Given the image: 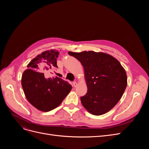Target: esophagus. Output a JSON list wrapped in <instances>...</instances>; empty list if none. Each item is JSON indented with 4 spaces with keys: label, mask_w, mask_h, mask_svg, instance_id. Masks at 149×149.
<instances>
[{
    "label": "esophagus",
    "mask_w": 149,
    "mask_h": 149,
    "mask_svg": "<svg viewBox=\"0 0 149 149\" xmlns=\"http://www.w3.org/2000/svg\"><path fill=\"white\" fill-rule=\"evenodd\" d=\"M73 86L74 87H76V86H77V83H76V81H74L73 83Z\"/></svg>",
    "instance_id": "1"
}]
</instances>
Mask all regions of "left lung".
I'll list each match as a JSON object with an SVG mask.
<instances>
[{
  "label": "left lung",
  "mask_w": 149,
  "mask_h": 149,
  "mask_svg": "<svg viewBox=\"0 0 149 149\" xmlns=\"http://www.w3.org/2000/svg\"><path fill=\"white\" fill-rule=\"evenodd\" d=\"M83 65L88 88L81 102L90 113L100 116L112 109L127 84L125 71L119 61L107 53L84 51L68 53Z\"/></svg>",
  "instance_id": "1"
}]
</instances>
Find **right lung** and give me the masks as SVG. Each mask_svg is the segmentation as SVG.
Masks as SVG:
<instances>
[{"mask_svg":"<svg viewBox=\"0 0 149 149\" xmlns=\"http://www.w3.org/2000/svg\"><path fill=\"white\" fill-rule=\"evenodd\" d=\"M59 53L51 49L40 54L29 63L28 69L22 75V86L26 99L41 111L48 112L57 107L72 88L69 83L60 78H46L44 73L35 71L58 68L56 58Z\"/></svg>","mask_w":149,"mask_h":149,"instance_id":"obj_1","label":"right lung"}]
</instances>
